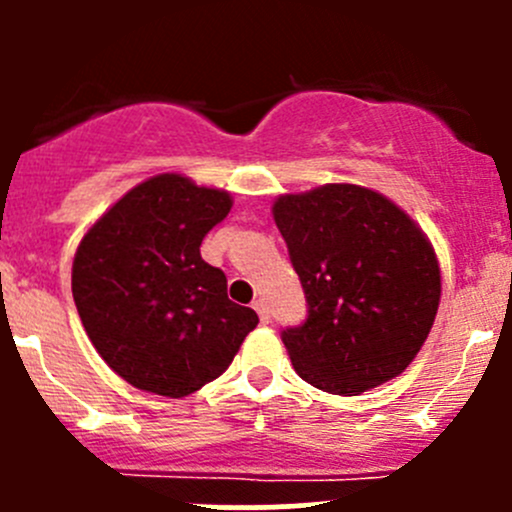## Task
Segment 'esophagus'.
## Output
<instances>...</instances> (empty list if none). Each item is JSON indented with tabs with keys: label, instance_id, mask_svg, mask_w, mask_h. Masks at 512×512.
<instances>
[{
	"label": "esophagus",
	"instance_id": "esophagus-1",
	"mask_svg": "<svg viewBox=\"0 0 512 512\" xmlns=\"http://www.w3.org/2000/svg\"><path fill=\"white\" fill-rule=\"evenodd\" d=\"M252 307H255V312L257 314H260V319H262V322H270V307H267V302H265V299H257V302L255 304H252Z\"/></svg>",
	"mask_w": 512,
	"mask_h": 512
}]
</instances>
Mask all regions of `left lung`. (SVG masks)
Returning a JSON list of instances; mask_svg holds the SVG:
<instances>
[{"label":"left lung","instance_id":"left-lung-1","mask_svg":"<svg viewBox=\"0 0 512 512\" xmlns=\"http://www.w3.org/2000/svg\"><path fill=\"white\" fill-rule=\"evenodd\" d=\"M272 213L307 297V319L282 329L294 371L339 396L399 376L441 299L426 235L384 195L349 183L282 195Z\"/></svg>","mask_w":512,"mask_h":512}]
</instances>
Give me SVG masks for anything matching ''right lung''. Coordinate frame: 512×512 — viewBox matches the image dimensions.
I'll list each match as a JSON object with an SVG mask.
<instances>
[{
	"instance_id": "obj_1",
	"label": "right lung",
	"mask_w": 512,
	"mask_h": 512,
	"mask_svg": "<svg viewBox=\"0 0 512 512\" xmlns=\"http://www.w3.org/2000/svg\"><path fill=\"white\" fill-rule=\"evenodd\" d=\"M230 193L163 173L128 190L81 240L71 292L96 352L136 389L180 399L232 364L255 309L200 257Z\"/></svg>"
}]
</instances>
